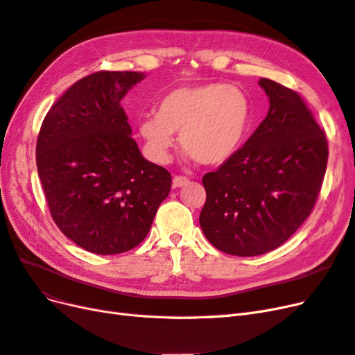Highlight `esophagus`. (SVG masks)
I'll use <instances>...</instances> for the list:
<instances>
[{
  "instance_id": "34e87169",
  "label": "esophagus",
  "mask_w": 355,
  "mask_h": 355,
  "mask_svg": "<svg viewBox=\"0 0 355 355\" xmlns=\"http://www.w3.org/2000/svg\"><path fill=\"white\" fill-rule=\"evenodd\" d=\"M189 184V179L185 176H175L173 178V188H182Z\"/></svg>"
}]
</instances>
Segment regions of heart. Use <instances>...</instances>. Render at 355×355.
Returning <instances> with one entry per match:
<instances>
[{
  "mask_svg": "<svg viewBox=\"0 0 355 355\" xmlns=\"http://www.w3.org/2000/svg\"><path fill=\"white\" fill-rule=\"evenodd\" d=\"M250 99L240 87L223 83L185 85L164 94L157 114L139 121L149 154L167 161L179 132V145L204 166L230 159L250 124Z\"/></svg>",
  "mask_w": 355,
  "mask_h": 355,
  "instance_id": "obj_1",
  "label": "heart"
}]
</instances>
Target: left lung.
Masks as SVG:
<instances>
[{
    "mask_svg": "<svg viewBox=\"0 0 355 355\" xmlns=\"http://www.w3.org/2000/svg\"><path fill=\"white\" fill-rule=\"evenodd\" d=\"M270 110L230 159L202 176L200 225L216 249L257 256L286 243L313 211L327 167V139L305 101L261 78Z\"/></svg>",
    "mask_w": 355,
    "mask_h": 355,
    "instance_id": "obj_1",
    "label": "left lung"
}]
</instances>
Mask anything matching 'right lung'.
Segmentation results:
<instances>
[{
	"label": "right lung",
	"mask_w": 355,
	"mask_h": 355,
	"mask_svg": "<svg viewBox=\"0 0 355 355\" xmlns=\"http://www.w3.org/2000/svg\"><path fill=\"white\" fill-rule=\"evenodd\" d=\"M142 72L87 75L51 106L37 139V168L51 218L84 250L116 254L141 244L171 187L142 157L121 99Z\"/></svg>",
	"instance_id": "right-lung-1"
}]
</instances>
